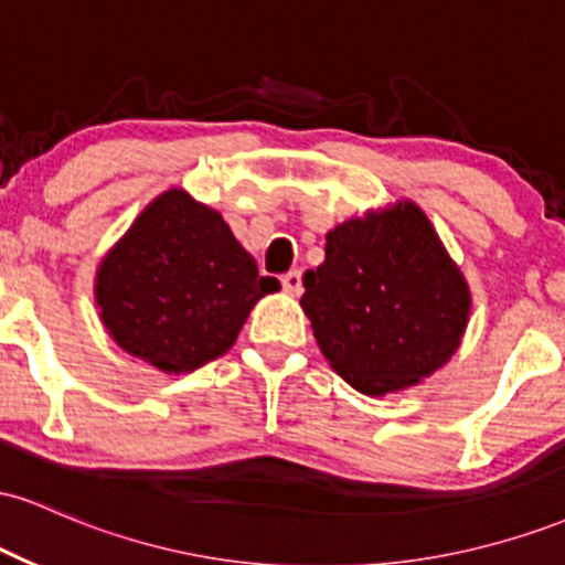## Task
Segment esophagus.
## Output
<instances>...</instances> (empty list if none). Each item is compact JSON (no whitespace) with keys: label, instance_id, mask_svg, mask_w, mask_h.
I'll return each mask as SVG.
<instances>
[{"label":"esophagus","instance_id":"obj_1","mask_svg":"<svg viewBox=\"0 0 565 565\" xmlns=\"http://www.w3.org/2000/svg\"><path fill=\"white\" fill-rule=\"evenodd\" d=\"M281 287L291 297L302 295V274H300V270H289L287 276H281Z\"/></svg>","mask_w":565,"mask_h":565}]
</instances>
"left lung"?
<instances>
[{
    "mask_svg": "<svg viewBox=\"0 0 565 565\" xmlns=\"http://www.w3.org/2000/svg\"><path fill=\"white\" fill-rule=\"evenodd\" d=\"M302 276V310L323 359L364 395L419 385L462 345L472 297L414 201L350 217Z\"/></svg>",
    "mask_w": 565,
    "mask_h": 565,
    "instance_id": "obj_1",
    "label": "left lung"
}]
</instances>
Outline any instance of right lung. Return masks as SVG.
<instances>
[{"mask_svg":"<svg viewBox=\"0 0 565 565\" xmlns=\"http://www.w3.org/2000/svg\"><path fill=\"white\" fill-rule=\"evenodd\" d=\"M281 284L260 276L223 215L185 188L159 193L95 270L111 340L164 374L228 353L252 308Z\"/></svg>","mask_w":565,"mask_h":565,"instance_id":"add662e5","label":"right lung"}]
</instances>
